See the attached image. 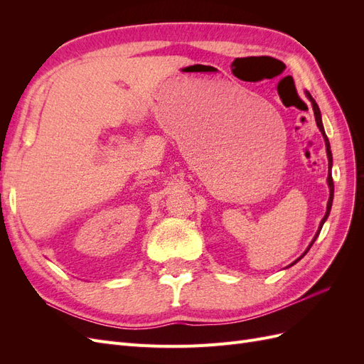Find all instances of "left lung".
<instances>
[{
  "label": "left lung",
  "instance_id": "1",
  "mask_svg": "<svg viewBox=\"0 0 364 364\" xmlns=\"http://www.w3.org/2000/svg\"><path fill=\"white\" fill-rule=\"evenodd\" d=\"M305 95H306V98L308 100L311 102V106H313V112H314V118H316V124H317V127H318V130H321V134H322V136H323V139H325V146H326V156H328V179H326V182H328V186H329V199H328V203H326V213H325V215H323V218L321 220V225H318V229H317V232H316V235H314V238L311 240V243L308 245V247H306V250L302 253V255L297 258L294 262H291L289 267H291L293 264H296L297 261H301L305 255H306V252L310 250V247L313 246V243L316 241V238L318 237V234H321V230H322V226H323V223L326 222V218H328V215H329V213H331V206H333V199H334V182H333V173H331V170H333V153H331V146H329V141H328V136H326V134H325V129H323V123H322V114H321V109H318V106H317V103L314 102V98L311 97V94L308 92V91H305Z\"/></svg>",
  "mask_w": 364,
  "mask_h": 364
}]
</instances>
